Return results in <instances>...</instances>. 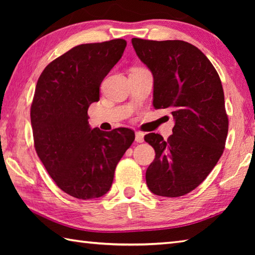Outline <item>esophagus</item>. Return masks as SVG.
Instances as JSON below:
<instances>
[{"mask_svg":"<svg viewBox=\"0 0 255 255\" xmlns=\"http://www.w3.org/2000/svg\"><path fill=\"white\" fill-rule=\"evenodd\" d=\"M143 137H144V133L143 132L137 131L136 132V137H134V139H136L137 142H143Z\"/></svg>","mask_w":255,"mask_h":255,"instance_id":"obj_1","label":"esophagus"}]
</instances>
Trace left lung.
<instances>
[{
    "mask_svg": "<svg viewBox=\"0 0 255 255\" xmlns=\"http://www.w3.org/2000/svg\"><path fill=\"white\" fill-rule=\"evenodd\" d=\"M131 42L153 75L154 108H170L175 121L167 140L154 132L144 136L155 151L145 181L159 196H183L208 176L224 152L229 122L223 85L208 58L189 42Z\"/></svg>",
    "mask_w": 255,
    "mask_h": 255,
    "instance_id": "1",
    "label": "left lung"
}]
</instances>
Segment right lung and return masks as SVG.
<instances>
[{"instance_id": "right-lung-1", "label": "right lung", "mask_w": 255, "mask_h": 255, "mask_svg": "<svg viewBox=\"0 0 255 255\" xmlns=\"http://www.w3.org/2000/svg\"><path fill=\"white\" fill-rule=\"evenodd\" d=\"M126 45L125 39L79 45L48 64L37 81L30 107L36 152L58 187L75 198L110 191L116 165L134 140L128 128L92 129L88 116Z\"/></svg>"}]
</instances>
